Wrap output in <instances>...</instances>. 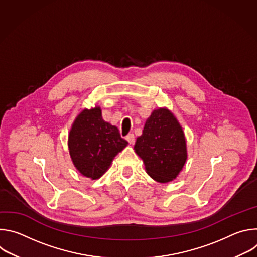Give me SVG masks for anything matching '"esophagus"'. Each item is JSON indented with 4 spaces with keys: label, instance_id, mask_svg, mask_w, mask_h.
I'll list each match as a JSON object with an SVG mask.
<instances>
[{
    "label": "esophagus",
    "instance_id": "esophagus-1",
    "mask_svg": "<svg viewBox=\"0 0 257 257\" xmlns=\"http://www.w3.org/2000/svg\"><path fill=\"white\" fill-rule=\"evenodd\" d=\"M126 140H127L130 144H133V143H134V141H135L134 134H133V133H129V134L126 136Z\"/></svg>",
    "mask_w": 257,
    "mask_h": 257
}]
</instances>
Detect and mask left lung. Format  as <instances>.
<instances>
[{"label": "left lung", "mask_w": 257, "mask_h": 257, "mask_svg": "<svg viewBox=\"0 0 257 257\" xmlns=\"http://www.w3.org/2000/svg\"><path fill=\"white\" fill-rule=\"evenodd\" d=\"M134 151L143 161L146 173L160 183L176 179L187 160L184 132L166 107L155 109L146 120Z\"/></svg>", "instance_id": "left-lung-1"}]
</instances>
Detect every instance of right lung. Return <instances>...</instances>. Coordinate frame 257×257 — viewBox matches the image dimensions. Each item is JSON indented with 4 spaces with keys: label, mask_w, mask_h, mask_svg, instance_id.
Here are the masks:
<instances>
[{
    "label": "right lung",
    "mask_w": 257,
    "mask_h": 257,
    "mask_svg": "<svg viewBox=\"0 0 257 257\" xmlns=\"http://www.w3.org/2000/svg\"><path fill=\"white\" fill-rule=\"evenodd\" d=\"M128 142L116 126L102 120L99 106L84 108L69 132V153L75 168L92 180L100 178Z\"/></svg>",
    "instance_id": "add662e5"
}]
</instances>
